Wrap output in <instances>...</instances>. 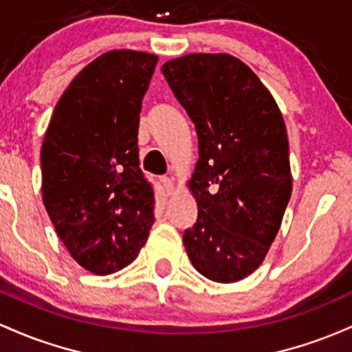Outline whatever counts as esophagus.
<instances>
[{
  "mask_svg": "<svg viewBox=\"0 0 352 352\" xmlns=\"http://www.w3.org/2000/svg\"><path fill=\"white\" fill-rule=\"evenodd\" d=\"M160 181H161V186H163V189H164V192L171 195V192L175 191V181H173L171 177L163 176V177H160Z\"/></svg>",
  "mask_w": 352,
  "mask_h": 352,
  "instance_id": "1",
  "label": "esophagus"
}]
</instances>
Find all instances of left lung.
<instances>
[{
    "instance_id": "8db88e82",
    "label": "left lung",
    "mask_w": 352,
    "mask_h": 352,
    "mask_svg": "<svg viewBox=\"0 0 352 352\" xmlns=\"http://www.w3.org/2000/svg\"><path fill=\"white\" fill-rule=\"evenodd\" d=\"M163 71L197 133L189 179L197 203L183 243L192 266L236 283L261 266L293 191L286 124L270 89L226 53H192Z\"/></svg>"
}]
</instances>
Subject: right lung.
Returning a JSON list of instances; mask_svg holds the SVG:
<instances>
[{
    "label": "right lung",
    "instance_id": "right-lung-1",
    "mask_svg": "<svg viewBox=\"0 0 352 352\" xmlns=\"http://www.w3.org/2000/svg\"><path fill=\"white\" fill-rule=\"evenodd\" d=\"M156 63L133 50L98 56L59 98L43 140V203L71 258L93 274L131 264L155 223L138 128Z\"/></svg>",
    "mask_w": 352,
    "mask_h": 352
}]
</instances>
